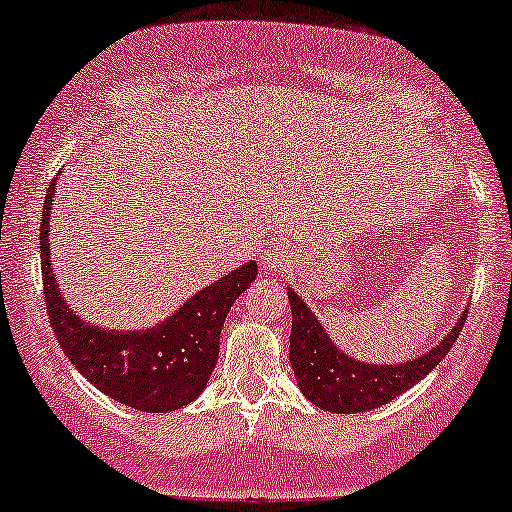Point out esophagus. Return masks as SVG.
<instances>
[{
    "instance_id": "esophagus-1",
    "label": "esophagus",
    "mask_w": 512,
    "mask_h": 512,
    "mask_svg": "<svg viewBox=\"0 0 512 512\" xmlns=\"http://www.w3.org/2000/svg\"><path fill=\"white\" fill-rule=\"evenodd\" d=\"M263 268L268 270V273H282V270L289 268V251L285 246H275V249H270L266 256H263Z\"/></svg>"
}]
</instances>
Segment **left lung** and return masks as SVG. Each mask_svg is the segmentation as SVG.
Here are the masks:
<instances>
[{
	"mask_svg": "<svg viewBox=\"0 0 512 512\" xmlns=\"http://www.w3.org/2000/svg\"><path fill=\"white\" fill-rule=\"evenodd\" d=\"M287 294L292 306L289 363L296 384L313 406L330 413H365L394 401L403 391L418 384L444 361L468 315V311L460 313L451 332L420 356L403 363H365L351 358L332 342L311 306L294 289L287 287Z\"/></svg>",
	"mask_w": 512,
	"mask_h": 512,
	"instance_id": "8db88e82",
	"label": "left lung"
}]
</instances>
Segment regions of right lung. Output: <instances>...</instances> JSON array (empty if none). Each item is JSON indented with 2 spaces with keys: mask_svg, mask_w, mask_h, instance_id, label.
I'll return each instance as SVG.
<instances>
[{
  "mask_svg": "<svg viewBox=\"0 0 512 512\" xmlns=\"http://www.w3.org/2000/svg\"><path fill=\"white\" fill-rule=\"evenodd\" d=\"M56 182L44 197L40 254L44 301L63 353L102 394L142 413H168L204 391L218 363L220 330L239 294L256 280V261L218 277L147 330H113L82 320L56 282L49 256V216Z\"/></svg>",
  "mask_w": 512,
  "mask_h": 512,
  "instance_id": "add662e5",
  "label": "right lung"
}]
</instances>
